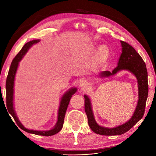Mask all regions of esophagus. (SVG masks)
I'll use <instances>...</instances> for the list:
<instances>
[{
	"label": "esophagus",
	"instance_id": "1",
	"mask_svg": "<svg viewBox=\"0 0 156 156\" xmlns=\"http://www.w3.org/2000/svg\"><path fill=\"white\" fill-rule=\"evenodd\" d=\"M88 83H87V81L85 80H82L80 81V87L81 88H85L87 86Z\"/></svg>",
	"mask_w": 156,
	"mask_h": 156
}]
</instances>
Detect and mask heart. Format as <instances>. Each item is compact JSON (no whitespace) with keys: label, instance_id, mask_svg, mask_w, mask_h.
Segmentation results:
<instances>
[{"label":"heart","instance_id":"1","mask_svg":"<svg viewBox=\"0 0 156 156\" xmlns=\"http://www.w3.org/2000/svg\"><path fill=\"white\" fill-rule=\"evenodd\" d=\"M109 55V49L108 47L105 45H101L98 49L97 55H98V60L101 62L102 63L105 62L107 59Z\"/></svg>","mask_w":156,"mask_h":156}]
</instances>
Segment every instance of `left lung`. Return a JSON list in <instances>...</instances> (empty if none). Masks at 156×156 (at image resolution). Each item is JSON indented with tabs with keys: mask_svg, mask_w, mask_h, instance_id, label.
I'll return each mask as SVG.
<instances>
[{
	"mask_svg": "<svg viewBox=\"0 0 156 156\" xmlns=\"http://www.w3.org/2000/svg\"><path fill=\"white\" fill-rule=\"evenodd\" d=\"M122 53L117 67L112 72L104 71L101 73V77H109L115 75L118 71L126 69L132 73L136 77L138 84V101L133 116L126 123L113 128H108L97 124L92 110V105L89 98L85 95V111L88 118L90 128L93 132L101 135H119L129 131L144 116L147 97H148V74L146 65L142 57L135 49L124 41H121Z\"/></svg>",
	"mask_w": 156,
	"mask_h": 156,
	"instance_id": "1",
	"label": "left lung"
}]
</instances>
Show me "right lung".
<instances>
[{
  "mask_svg": "<svg viewBox=\"0 0 156 156\" xmlns=\"http://www.w3.org/2000/svg\"><path fill=\"white\" fill-rule=\"evenodd\" d=\"M39 40H31L30 42H27L26 44H24V46L21 49V51L18 52V54L15 56L14 59L12 60L10 69L8 72V75L6 80V84H5V89H6V105H7V109L8 110V112L11 114V115L13 117L14 119L15 120L16 124L18 126L22 129L23 130L25 131V132L33 133L35 135H42L45 136H48L54 135L56 133L60 132L61 129L62 128L64 120V116L66 112L68 106L69 102V101L71 98L72 97V95L75 94L76 92V88H73L66 93L62 97L61 104L59 109V112H58V120L56 123L55 126L51 130L49 131H35V130H30L24 128L22 124L20 122V121L18 120V117L16 116L14 108H13V92H14V76L16 75V71H17V68L18 66L19 62L21 61V59L23 58L24 55L25 54L30 47L36 43L39 42Z\"/></svg>",
  "mask_w": 156,
  "mask_h": 156,
  "instance_id": "add662e5",
  "label": "right lung"
}]
</instances>
